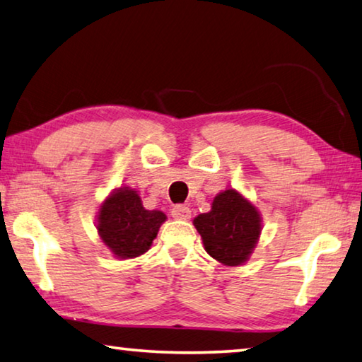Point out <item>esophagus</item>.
<instances>
[{
	"label": "esophagus",
	"instance_id": "obj_1",
	"mask_svg": "<svg viewBox=\"0 0 362 362\" xmlns=\"http://www.w3.org/2000/svg\"><path fill=\"white\" fill-rule=\"evenodd\" d=\"M170 214H173V217L177 220H188L189 217H192V211H189V207L187 204L174 206Z\"/></svg>",
	"mask_w": 362,
	"mask_h": 362
}]
</instances>
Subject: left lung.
<instances>
[{"label": "left lung", "mask_w": 362, "mask_h": 362, "mask_svg": "<svg viewBox=\"0 0 362 362\" xmlns=\"http://www.w3.org/2000/svg\"><path fill=\"white\" fill-rule=\"evenodd\" d=\"M206 252L226 267H238L252 254L262 231L257 207L236 189H225L212 201L209 212L193 220Z\"/></svg>", "instance_id": "1"}]
</instances>
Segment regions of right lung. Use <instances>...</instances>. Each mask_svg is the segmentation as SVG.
Here are the masks:
<instances>
[{
  "instance_id": "add662e5",
  "label": "right lung",
  "mask_w": 362,
  "mask_h": 362,
  "mask_svg": "<svg viewBox=\"0 0 362 362\" xmlns=\"http://www.w3.org/2000/svg\"><path fill=\"white\" fill-rule=\"evenodd\" d=\"M166 222L161 211H146L136 189L116 188L97 214V230L116 259H134L145 254L159 226Z\"/></svg>"
}]
</instances>
